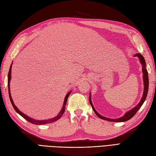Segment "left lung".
<instances>
[{"mask_svg": "<svg viewBox=\"0 0 156 156\" xmlns=\"http://www.w3.org/2000/svg\"><path fill=\"white\" fill-rule=\"evenodd\" d=\"M133 56L136 57L137 56L138 58H139L140 64L142 66V73H143V82H144V91H143V94L142 96V98L140 101V102L138 103L135 107H134L133 108H132L130 110L126 112L125 114L123 115V116H122L119 118H117V119H109L108 118V117H104L102 115H101L100 114L96 111V109L94 108V107L93 106V104L92 103L91 101V93L90 92V95H89V102L90 104L92 106V109L94 112V113H96V115H97L100 119H104L106 121H112V122H125L126 121H128L130 119H131L132 117L136 114V113L137 112V111L140 108V107L142 106V104H144V101L146 98L147 94H148V85H149V80H148V71H147V69L146 68V62L144 60V58L139 53H136L133 55Z\"/></svg>", "mask_w": 156, "mask_h": 156, "instance_id": "1", "label": "left lung"}]
</instances>
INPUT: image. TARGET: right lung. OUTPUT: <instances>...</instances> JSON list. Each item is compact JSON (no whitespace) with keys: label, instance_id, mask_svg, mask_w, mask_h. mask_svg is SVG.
I'll return each instance as SVG.
<instances>
[{"label":"right lung","instance_id":"1","mask_svg":"<svg viewBox=\"0 0 156 156\" xmlns=\"http://www.w3.org/2000/svg\"><path fill=\"white\" fill-rule=\"evenodd\" d=\"M12 64L10 65V69H9V72H8V93H9V97H10V102L12 103V106L14 108L15 111L20 114L21 116H22L25 119H26L27 121H28L29 122H30V123H33V124H35V125H44V124H47V123H53L54 121H56L57 120H58L60 118V117L62 116V115L64 114V113L65 112V107H66V102H67V100H68V98L69 95L70 94V93L71 92V90L69 91L68 94H66V97L64 98V104H63V106L62 108L61 109V111L60 112V113H58V114L54 117H52L51 119H45V120H36L31 118V117L27 116V115L25 114V113H22L21 111L19 110V109L16 106V105L14 103V101L12 100V96H11V93H10V80H11V71H12Z\"/></svg>","mask_w":156,"mask_h":156}]
</instances>
